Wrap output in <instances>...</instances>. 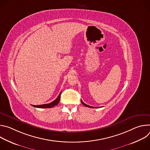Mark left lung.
<instances>
[{"label": "left lung", "mask_w": 150, "mask_h": 150, "mask_svg": "<svg viewBox=\"0 0 150 150\" xmlns=\"http://www.w3.org/2000/svg\"><path fill=\"white\" fill-rule=\"evenodd\" d=\"M81 103H82V104L83 105H85V106H86V107H88V108H94V107H93V106H90V105H87V104H85L81 100Z\"/></svg>", "instance_id": "1"}]
</instances>
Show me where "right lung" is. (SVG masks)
I'll list each match as a JSON object with an SVG mask.
<instances>
[{
    "instance_id": "obj_1",
    "label": "right lung",
    "mask_w": 150,
    "mask_h": 150,
    "mask_svg": "<svg viewBox=\"0 0 150 150\" xmlns=\"http://www.w3.org/2000/svg\"><path fill=\"white\" fill-rule=\"evenodd\" d=\"M60 94H61V92L60 93V94L58 96V97H57V98L50 103L41 104V105H33V106L35 107V108H53V107L59 103V101H60Z\"/></svg>"
}]
</instances>
